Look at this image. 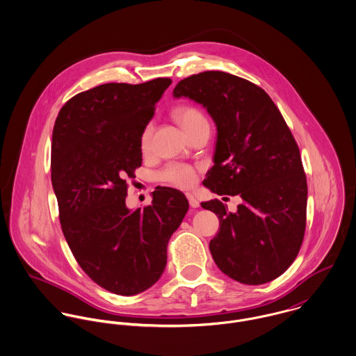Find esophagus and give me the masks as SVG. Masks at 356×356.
I'll return each mask as SVG.
<instances>
[{"label":"esophagus","instance_id":"1","mask_svg":"<svg viewBox=\"0 0 356 356\" xmlns=\"http://www.w3.org/2000/svg\"><path fill=\"white\" fill-rule=\"evenodd\" d=\"M187 199H188V202H190V206L193 207V209H197L199 207V200H197V197L195 195H193V194H187Z\"/></svg>","mask_w":356,"mask_h":356}]
</instances>
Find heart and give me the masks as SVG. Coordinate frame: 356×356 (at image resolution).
<instances>
[{
  "label": "heart",
  "instance_id": "1",
  "mask_svg": "<svg viewBox=\"0 0 356 356\" xmlns=\"http://www.w3.org/2000/svg\"><path fill=\"white\" fill-rule=\"evenodd\" d=\"M176 119L180 121L183 128L187 131L191 127L197 125V122L206 121L204 116L193 106H183L176 111ZM153 125L147 124L140 135V147L147 150L152 142ZM159 179L165 183L180 188H190L197 181V170L186 163H169L159 172Z\"/></svg>",
  "mask_w": 356,
  "mask_h": 356
}]
</instances>
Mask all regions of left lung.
Returning <instances> with one entry per match:
<instances>
[{"label": "left lung", "instance_id": "left-lung-1", "mask_svg": "<svg viewBox=\"0 0 356 356\" xmlns=\"http://www.w3.org/2000/svg\"><path fill=\"white\" fill-rule=\"evenodd\" d=\"M175 98L202 105L217 127L214 165L203 186L240 195L236 213L202 202L220 218L210 240L218 269L247 285L281 276L295 261L306 228L307 181L299 147L272 98L235 75L206 71L180 80Z\"/></svg>", "mask_w": 356, "mask_h": 356}]
</instances>
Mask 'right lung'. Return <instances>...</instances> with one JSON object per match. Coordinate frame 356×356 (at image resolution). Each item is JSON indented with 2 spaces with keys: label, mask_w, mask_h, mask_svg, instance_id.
I'll return each instance as SVG.
<instances>
[{
  "label": "right lung",
  "mask_w": 356,
  "mask_h": 356,
  "mask_svg": "<svg viewBox=\"0 0 356 356\" xmlns=\"http://www.w3.org/2000/svg\"><path fill=\"white\" fill-rule=\"evenodd\" d=\"M172 80L106 83L71 98L51 138V184L67 243L80 268L102 288L132 296L153 286L188 200L157 187L152 204H125L127 179L142 165L140 135Z\"/></svg>",
  "instance_id": "obj_1"
}]
</instances>
